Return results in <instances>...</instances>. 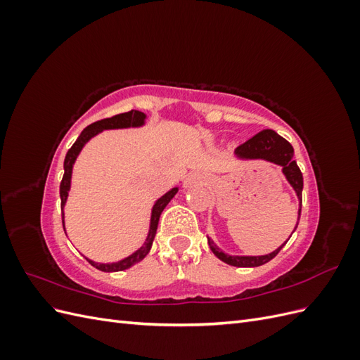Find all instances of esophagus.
<instances>
[{"mask_svg":"<svg viewBox=\"0 0 360 360\" xmlns=\"http://www.w3.org/2000/svg\"><path fill=\"white\" fill-rule=\"evenodd\" d=\"M197 180H198V179H195L193 176L188 177L186 180H184V188H189V186H192V184H195V183H197Z\"/></svg>","mask_w":360,"mask_h":360,"instance_id":"obj_1","label":"esophagus"}]
</instances>
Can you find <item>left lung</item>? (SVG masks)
<instances>
[{
  "instance_id": "8db88e82",
  "label": "left lung",
  "mask_w": 360,
  "mask_h": 360,
  "mask_svg": "<svg viewBox=\"0 0 360 360\" xmlns=\"http://www.w3.org/2000/svg\"><path fill=\"white\" fill-rule=\"evenodd\" d=\"M236 155L240 159H263V160L274 162V163H276V165H281L282 172L285 174L287 180L290 181L292 189L296 191V193H297V198L300 201V209H299V217H300L303 176L300 172V168L297 167L296 160L292 159V156H294L292 146L288 143L285 138H282L281 135H278L275 130L264 129V130H261L259 134H257L255 136L248 139L246 143L238 146L236 148ZM297 225H299V221H297ZM297 225H296V228H297ZM296 228H294V231H296ZM285 243L282 245L281 248H278L276 250H274V252L269 254V255L233 257V255L224 254L222 250L217 248L209 238V246L213 250V254L219 259H222L224 263L230 264V266H236V267H258V266H263V264L269 263L270 259H274L279 254V250L285 246Z\"/></svg>"
}]
</instances>
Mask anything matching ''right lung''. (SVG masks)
Returning <instances> with one entry per match:
<instances>
[{"label": "right lung", "instance_id": "add662e5", "mask_svg": "<svg viewBox=\"0 0 360 360\" xmlns=\"http://www.w3.org/2000/svg\"><path fill=\"white\" fill-rule=\"evenodd\" d=\"M144 120H146V114L141 112V111H129V112H123V114H118L114 115L111 118H103L101 122H96L90 126H86L81 135L78 136V139L75 141V144L69 148L66 159H64V176L63 180L60 183V198H61V216H63V228H64V213H63V207L66 204L68 200V195H69V189H70V179H72V168H73V163L78 158L79 151L82 150V147L85 146L86 141L90 138H93L94 135H97L99 132L105 129H123V127H138V126H143L144 124ZM177 188L171 189L169 192H167L163 195L162 198H159L156 201V204L153 205V210H151V222H150V231L148 236L146 238V243L141 246L135 254H132L130 257L118 261V263H111V264H101V263H94V261L89 259V263L91 266H94L96 269H99L102 271H120V270H126L129 267H132L134 264L139 263L141 259H143L153 245L155 240V236L158 231V224H159V217L160 213L165 209L167 204L174 198V195L177 193Z\"/></svg>", "mask_w": 360, "mask_h": 360}]
</instances>
